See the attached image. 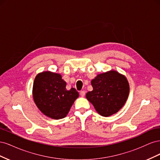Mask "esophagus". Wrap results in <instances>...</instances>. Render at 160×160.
<instances>
[{
    "mask_svg": "<svg viewBox=\"0 0 160 160\" xmlns=\"http://www.w3.org/2000/svg\"><path fill=\"white\" fill-rule=\"evenodd\" d=\"M80 95L81 97H84L85 95V92L84 91H80Z\"/></svg>",
    "mask_w": 160,
    "mask_h": 160,
    "instance_id": "obj_1",
    "label": "esophagus"
}]
</instances>
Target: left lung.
<instances>
[{
    "instance_id": "1",
    "label": "left lung",
    "mask_w": 160,
    "mask_h": 160,
    "mask_svg": "<svg viewBox=\"0 0 160 160\" xmlns=\"http://www.w3.org/2000/svg\"><path fill=\"white\" fill-rule=\"evenodd\" d=\"M91 85L93 91L87 93L86 98L103 117L117 113L128 98L129 86L126 77L115 71L98 75L91 81Z\"/></svg>"
}]
</instances>
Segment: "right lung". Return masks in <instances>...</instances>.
<instances>
[{
  "mask_svg": "<svg viewBox=\"0 0 160 160\" xmlns=\"http://www.w3.org/2000/svg\"><path fill=\"white\" fill-rule=\"evenodd\" d=\"M61 75L49 71L38 74L33 83L32 95L37 108L47 117L64 118L79 97L75 89L67 90Z\"/></svg>",
  "mask_w": 160,
  "mask_h": 160,
  "instance_id": "1",
  "label": "right lung"
}]
</instances>
